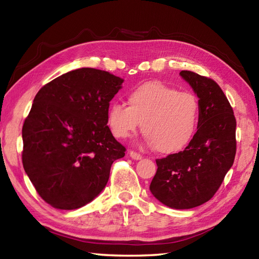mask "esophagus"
I'll return each instance as SVG.
<instances>
[{"instance_id": "34e87169", "label": "esophagus", "mask_w": 259, "mask_h": 259, "mask_svg": "<svg viewBox=\"0 0 259 259\" xmlns=\"http://www.w3.org/2000/svg\"><path fill=\"white\" fill-rule=\"evenodd\" d=\"M129 155H130V157L133 158V159H136V161H138V159H142L143 158V156L140 154H138V153H136V152H134V150H130L129 152Z\"/></svg>"}]
</instances>
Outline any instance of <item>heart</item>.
<instances>
[{
  "label": "heart",
  "instance_id": "1",
  "mask_svg": "<svg viewBox=\"0 0 259 259\" xmlns=\"http://www.w3.org/2000/svg\"><path fill=\"white\" fill-rule=\"evenodd\" d=\"M128 104L115 102L107 110V125L119 139L128 138L142 124L147 144L171 155L182 152L198 129L200 105L191 93L149 81L128 94Z\"/></svg>",
  "mask_w": 259,
  "mask_h": 259
}]
</instances>
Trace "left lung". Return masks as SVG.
Returning <instances> with one entry per match:
<instances>
[{"instance_id":"8db88e82","label":"left lung","mask_w":259,"mask_h":259,"mask_svg":"<svg viewBox=\"0 0 259 259\" xmlns=\"http://www.w3.org/2000/svg\"><path fill=\"white\" fill-rule=\"evenodd\" d=\"M198 96V130L180 153L156 159L149 189L162 204L189 209L208 201L231 168L237 150V121L227 96L213 79L182 70Z\"/></svg>"}]
</instances>
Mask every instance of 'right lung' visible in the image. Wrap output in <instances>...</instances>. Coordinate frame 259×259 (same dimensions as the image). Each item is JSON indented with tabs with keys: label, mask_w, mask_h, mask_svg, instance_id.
<instances>
[{
	"label": "right lung",
	"mask_w": 259,
	"mask_h": 259,
	"mask_svg": "<svg viewBox=\"0 0 259 259\" xmlns=\"http://www.w3.org/2000/svg\"><path fill=\"white\" fill-rule=\"evenodd\" d=\"M123 79L81 68L46 83L22 126V164L36 191L59 209L82 207L104 189L125 147L107 125Z\"/></svg>",
	"instance_id": "right-lung-1"
}]
</instances>
